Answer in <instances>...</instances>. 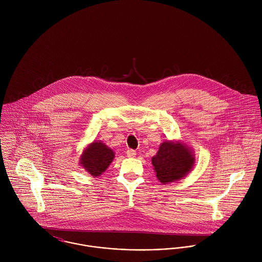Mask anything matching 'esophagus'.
Instances as JSON below:
<instances>
[{
  "mask_svg": "<svg viewBox=\"0 0 262 262\" xmlns=\"http://www.w3.org/2000/svg\"><path fill=\"white\" fill-rule=\"evenodd\" d=\"M126 153H127V156H128V157H134V156L136 155V151L133 149H128Z\"/></svg>",
  "mask_w": 262,
  "mask_h": 262,
  "instance_id": "1",
  "label": "esophagus"
}]
</instances>
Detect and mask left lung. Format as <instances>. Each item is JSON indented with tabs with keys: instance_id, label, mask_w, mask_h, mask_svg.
<instances>
[{
	"instance_id": "1",
	"label": "left lung",
	"mask_w": 262,
	"mask_h": 262,
	"mask_svg": "<svg viewBox=\"0 0 262 262\" xmlns=\"http://www.w3.org/2000/svg\"><path fill=\"white\" fill-rule=\"evenodd\" d=\"M151 161L158 181L168 184L187 176L194 164V157L186 144L164 141Z\"/></svg>"
}]
</instances>
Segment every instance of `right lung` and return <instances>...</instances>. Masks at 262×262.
<instances>
[{"label": "right lung", "instance_id": "obj_1", "mask_svg": "<svg viewBox=\"0 0 262 262\" xmlns=\"http://www.w3.org/2000/svg\"><path fill=\"white\" fill-rule=\"evenodd\" d=\"M114 151L102 142H93L80 155V164L93 177L101 176L111 164Z\"/></svg>", "mask_w": 262, "mask_h": 262}]
</instances>
